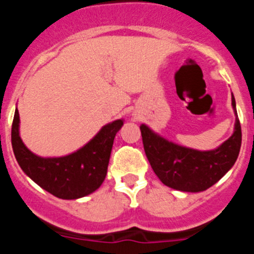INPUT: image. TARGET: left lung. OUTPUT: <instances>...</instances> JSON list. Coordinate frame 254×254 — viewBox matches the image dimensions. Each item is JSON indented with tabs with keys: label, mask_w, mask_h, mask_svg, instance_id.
Wrapping results in <instances>:
<instances>
[{
	"label": "left lung",
	"mask_w": 254,
	"mask_h": 254,
	"mask_svg": "<svg viewBox=\"0 0 254 254\" xmlns=\"http://www.w3.org/2000/svg\"><path fill=\"white\" fill-rule=\"evenodd\" d=\"M232 104L237 114L234 96ZM140 129L145 154L155 174L165 186L183 192H201L214 186L234 165L242 145L238 116L232 137L211 151H198L169 142L145 125H141Z\"/></svg>",
	"instance_id": "left-lung-1"
}]
</instances>
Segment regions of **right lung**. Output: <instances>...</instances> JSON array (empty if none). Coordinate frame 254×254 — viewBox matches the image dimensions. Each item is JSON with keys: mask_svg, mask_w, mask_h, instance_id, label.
Masks as SVG:
<instances>
[{"mask_svg": "<svg viewBox=\"0 0 254 254\" xmlns=\"http://www.w3.org/2000/svg\"><path fill=\"white\" fill-rule=\"evenodd\" d=\"M19 111H15L11 143L20 168L38 186L58 198L76 199L93 193L107 176L116 133L123 126L117 120L104 126L95 137L76 152L61 158H40L22 143Z\"/></svg>", "mask_w": 254, "mask_h": 254, "instance_id": "1", "label": "right lung"}]
</instances>
